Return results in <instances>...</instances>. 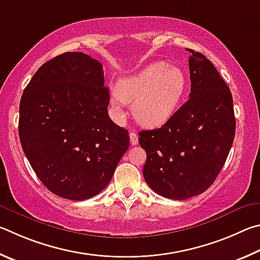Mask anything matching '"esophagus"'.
Instances as JSON below:
<instances>
[{
    "label": "esophagus",
    "mask_w": 260,
    "mask_h": 260,
    "mask_svg": "<svg viewBox=\"0 0 260 260\" xmlns=\"http://www.w3.org/2000/svg\"><path fill=\"white\" fill-rule=\"evenodd\" d=\"M130 143L131 145H138V135L136 133H130Z\"/></svg>",
    "instance_id": "obj_1"
}]
</instances>
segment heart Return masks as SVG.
Listing matches in <instances>:
<instances>
[{
    "instance_id": "1",
    "label": "heart",
    "mask_w": 260,
    "mask_h": 260,
    "mask_svg": "<svg viewBox=\"0 0 260 260\" xmlns=\"http://www.w3.org/2000/svg\"><path fill=\"white\" fill-rule=\"evenodd\" d=\"M188 88V79L180 67L154 62L117 83L111 100L121 113L123 103H134L137 120L147 126H158L169 121L179 108Z\"/></svg>"
}]
</instances>
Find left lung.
<instances>
[{"label":"left lung","mask_w":260,"mask_h":260,"mask_svg":"<svg viewBox=\"0 0 260 260\" xmlns=\"http://www.w3.org/2000/svg\"><path fill=\"white\" fill-rule=\"evenodd\" d=\"M188 51L189 99L166 124L139 133L147 155L144 178L154 192L172 200H187L210 187L236 127L230 88L204 54Z\"/></svg>","instance_id":"1"}]
</instances>
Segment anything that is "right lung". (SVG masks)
Segmentation results:
<instances>
[{"label": "right lung", "instance_id": "add662e5", "mask_svg": "<svg viewBox=\"0 0 260 260\" xmlns=\"http://www.w3.org/2000/svg\"><path fill=\"white\" fill-rule=\"evenodd\" d=\"M103 65L83 52L44 62L24 90L19 138L36 176L58 197L82 201L111 181L130 144L108 115Z\"/></svg>", "mask_w": 260, "mask_h": 260}]
</instances>
